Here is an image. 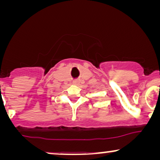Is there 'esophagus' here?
Here are the masks:
<instances>
[{
  "label": "esophagus",
  "instance_id": "obj_1",
  "mask_svg": "<svg viewBox=\"0 0 160 160\" xmlns=\"http://www.w3.org/2000/svg\"><path fill=\"white\" fill-rule=\"evenodd\" d=\"M79 80H74V82H73V84H74V85H78L79 84Z\"/></svg>",
  "mask_w": 160,
  "mask_h": 160
}]
</instances>
